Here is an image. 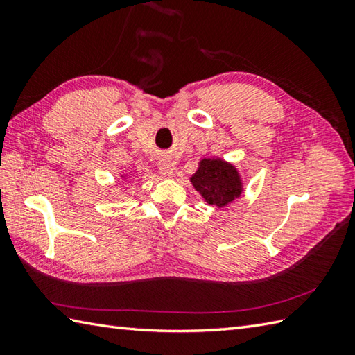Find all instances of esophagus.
Listing matches in <instances>:
<instances>
[{
  "instance_id": "esophagus-1",
  "label": "esophagus",
  "mask_w": 355,
  "mask_h": 355,
  "mask_svg": "<svg viewBox=\"0 0 355 355\" xmlns=\"http://www.w3.org/2000/svg\"><path fill=\"white\" fill-rule=\"evenodd\" d=\"M158 169H160L162 175L171 177L173 172V164L171 163V160H168V158H163V160H160V163H158Z\"/></svg>"
}]
</instances>
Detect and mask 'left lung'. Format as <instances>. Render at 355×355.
I'll return each mask as SVG.
<instances>
[{
  "instance_id": "8db88e82",
  "label": "left lung",
  "mask_w": 355,
  "mask_h": 355,
  "mask_svg": "<svg viewBox=\"0 0 355 355\" xmlns=\"http://www.w3.org/2000/svg\"><path fill=\"white\" fill-rule=\"evenodd\" d=\"M191 182L207 205L216 207L227 206L243 192V182L235 166L221 158H205Z\"/></svg>"
}]
</instances>
